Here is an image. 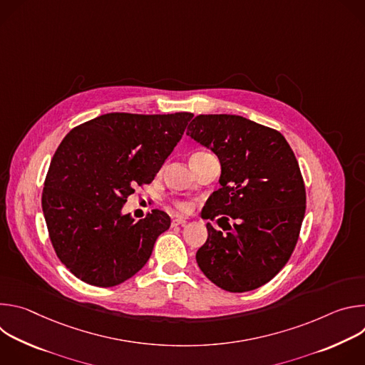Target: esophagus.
Here are the masks:
<instances>
[{"label":"esophagus","mask_w":365,"mask_h":365,"mask_svg":"<svg viewBox=\"0 0 365 365\" xmlns=\"http://www.w3.org/2000/svg\"><path fill=\"white\" fill-rule=\"evenodd\" d=\"M185 224H186V220L182 218V217H175V218L172 220V225H173V227H176V225H185Z\"/></svg>","instance_id":"1"}]
</instances>
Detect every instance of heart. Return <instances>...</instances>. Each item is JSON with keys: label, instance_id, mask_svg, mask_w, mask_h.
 I'll return each instance as SVG.
<instances>
[{"label": "heart", "instance_id": "heart-1", "mask_svg": "<svg viewBox=\"0 0 365 365\" xmlns=\"http://www.w3.org/2000/svg\"><path fill=\"white\" fill-rule=\"evenodd\" d=\"M200 153H203V151H197V153H195L193 155L200 154ZM172 205H173L175 210H178V211H180V212H189V211H190V205H189L187 202H185V200H175Z\"/></svg>", "mask_w": 365, "mask_h": 365}]
</instances>
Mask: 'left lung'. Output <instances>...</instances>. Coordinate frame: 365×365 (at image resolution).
<instances>
[{"label":"left lung","mask_w":365,"mask_h":365,"mask_svg":"<svg viewBox=\"0 0 365 365\" xmlns=\"http://www.w3.org/2000/svg\"><path fill=\"white\" fill-rule=\"evenodd\" d=\"M186 134L212 150L222 169L221 187L203 212L211 221L220 217L227 232L206 224L207 240L196 252L199 269L232 293L266 284L289 262L306 211L293 150L277 130L240 115H197Z\"/></svg>","instance_id":"left-lung-1"}]
</instances>
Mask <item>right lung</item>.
<instances>
[{
  "label": "right lung",
  "mask_w": 365,
  "mask_h": 365,
  "mask_svg": "<svg viewBox=\"0 0 365 365\" xmlns=\"http://www.w3.org/2000/svg\"><path fill=\"white\" fill-rule=\"evenodd\" d=\"M192 117L111 113L62 140L44 179L41 207L56 255L78 279L113 287L144 267L170 217L154 210L135 222L121 207L135 186L153 182Z\"/></svg>",
  "instance_id": "right-lung-1"
}]
</instances>
